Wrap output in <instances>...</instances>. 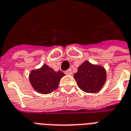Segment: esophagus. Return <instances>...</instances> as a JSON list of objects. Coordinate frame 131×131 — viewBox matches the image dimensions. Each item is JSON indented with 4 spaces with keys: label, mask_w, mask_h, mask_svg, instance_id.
<instances>
[{
    "label": "esophagus",
    "mask_w": 131,
    "mask_h": 131,
    "mask_svg": "<svg viewBox=\"0 0 131 131\" xmlns=\"http://www.w3.org/2000/svg\"><path fill=\"white\" fill-rule=\"evenodd\" d=\"M64 73L66 74V75H72V71L71 69H69L67 70V71H64Z\"/></svg>",
    "instance_id": "34e87169"
}]
</instances>
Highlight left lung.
<instances>
[{"label":"left lung","instance_id":"left-lung-1","mask_svg":"<svg viewBox=\"0 0 131 131\" xmlns=\"http://www.w3.org/2000/svg\"><path fill=\"white\" fill-rule=\"evenodd\" d=\"M74 78L82 90L88 93H96L102 89L105 83L107 73L103 66L93 64L86 60L78 67Z\"/></svg>","mask_w":131,"mask_h":131}]
</instances>
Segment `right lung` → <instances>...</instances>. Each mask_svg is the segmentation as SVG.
Wrapping results in <instances>:
<instances>
[{
	"label": "right lung",
	"instance_id": "right-lung-1",
	"mask_svg": "<svg viewBox=\"0 0 131 131\" xmlns=\"http://www.w3.org/2000/svg\"><path fill=\"white\" fill-rule=\"evenodd\" d=\"M64 74L60 71H55L47 64L36 70H32L29 74V81L36 91L47 94L58 87L60 80Z\"/></svg>",
	"mask_w": 131,
	"mask_h": 131
}]
</instances>
